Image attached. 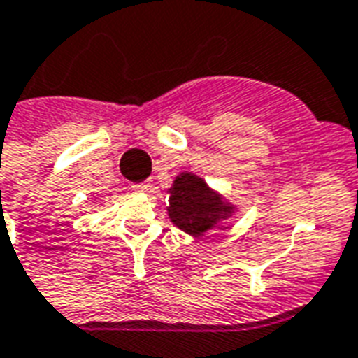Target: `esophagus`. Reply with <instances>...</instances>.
<instances>
[{
  "label": "esophagus",
  "mask_w": 358,
  "mask_h": 358,
  "mask_svg": "<svg viewBox=\"0 0 358 358\" xmlns=\"http://www.w3.org/2000/svg\"><path fill=\"white\" fill-rule=\"evenodd\" d=\"M130 188L136 190V192H148L149 185H145V182H134V185H130Z\"/></svg>",
  "instance_id": "34e87169"
}]
</instances>
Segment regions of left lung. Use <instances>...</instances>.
I'll use <instances>...</instances> for the list:
<instances>
[{
    "mask_svg": "<svg viewBox=\"0 0 358 358\" xmlns=\"http://www.w3.org/2000/svg\"><path fill=\"white\" fill-rule=\"evenodd\" d=\"M170 192L168 213L171 222L190 235H203L229 213V207L222 203L220 196L210 192L199 177L190 173L177 177Z\"/></svg>",
    "mask_w": 358,
    "mask_h": 358,
    "instance_id": "1",
    "label": "left lung"
}]
</instances>
